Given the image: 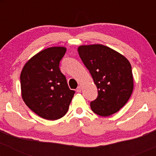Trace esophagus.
Segmentation results:
<instances>
[{
  "label": "esophagus",
  "mask_w": 156,
  "mask_h": 156,
  "mask_svg": "<svg viewBox=\"0 0 156 156\" xmlns=\"http://www.w3.org/2000/svg\"><path fill=\"white\" fill-rule=\"evenodd\" d=\"M76 91H77V92H79V93L81 92V87H80V86H78V88L76 89Z\"/></svg>",
  "instance_id": "obj_1"
}]
</instances>
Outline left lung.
<instances>
[{
  "label": "left lung",
  "instance_id": "left-lung-1",
  "mask_svg": "<svg viewBox=\"0 0 156 156\" xmlns=\"http://www.w3.org/2000/svg\"><path fill=\"white\" fill-rule=\"evenodd\" d=\"M78 51L98 88V97L90 103L92 112L102 117L117 112L133 92L130 62L120 53L102 44L81 45Z\"/></svg>",
  "mask_w": 156,
  "mask_h": 156
}]
</instances>
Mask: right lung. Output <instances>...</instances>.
Masks as SVG:
<instances>
[{
	"instance_id": "obj_1",
	"label": "right lung",
	"mask_w": 156,
	"mask_h": 156,
	"mask_svg": "<svg viewBox=\"0 0 156 156\" xmlns=\"http://www.w3.org/2000/svg\"><path fill=\"white\" fill-rule=\"evenodd\" d=\"M64 47L43 50L28 61L20 74L22 98L27 106L39 117L55 120L64 117L75 94L61 72Z\"/></svg>"
}]
</instances>
